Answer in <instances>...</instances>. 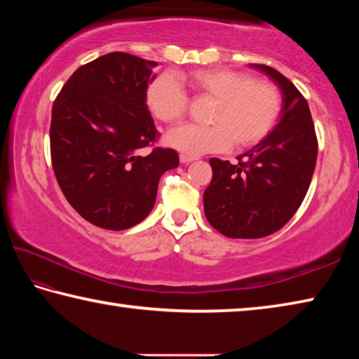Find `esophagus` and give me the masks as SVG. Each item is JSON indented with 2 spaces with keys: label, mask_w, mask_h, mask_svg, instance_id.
Instances as JSON below:
<instances>
[{
  "label": "esophagus",
  "mask_w": 359,
  "mask_h": 359,
  "mask_svg": "<svg viewBox=\"0 0 359 359\" xmlns=\"http://www.w3.org/2000/svg\"><path fill=\"white\" fill-rule=\"evenodd\" d=\"M196 160L194 156H188V155H180V163H184V165H188V163H191Z\"/></svg>",
  "instance_id": "obj_1"
}]
</instances>
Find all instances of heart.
I'll return each instance as SVG.
<instances>
[{
    "instance_id": "obj_1",
    "label": "heart",
    "mask_w": 359,
    "mask_h": 359,
    "mask_svg": "<svg viewBox=\"0 0 359 359\" xmlns=\"http://www.w3.org/2000/svg\"><path fill=\"white\" fill-rule=\"evenodd\" d=\"M187 85L196 98L215 100L209 126H180L166 136L169 147L198 156L258 144L274 126L280 112V92L264 79L233 69H196L188 74H161L149 83L145 104L163 123H177L187 112Z\"/></svg>"
}]
</instances>
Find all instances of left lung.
<instances>
[{
    "label": "left lung",
    "instance_id": "1",
    "mask_svg": "<svg viewBox=\"0 0 359 359\" xmlns=\"http://www.w3.org/2000/svg\"><path fill=\"white\" fill-rule=\"evenodd\" d=\"M282 92V112L269 135L239 163L210 158L212 182L204 191V214L218 233L233 239L266 238L287 224L311 185L318 142L311 109L293 82L266 65Z\"/></svg>",
    "mask_w": 359,
    "mask_h": 359
}]
</instances>
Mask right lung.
I'll list each match as a JSON object with an SVG mask.
<instances>
[{
    "label": "right lung",
    "instance_id": "right-lung-1",
    "mask_svg": "<svg viewBox=\"0 0 359 359\" xmlns=\"http://www.w3.org/2000/svg\"><path fill=\"white\" fill-rule=\"evenodd\" d=\"M155 62L112 52L79 68L52 107L53 172L68 203L95 226L121 231L154 209L160 177L179 166L172 149L139 150L158 131L145 104Z\"/></svg>",
    "mask_w": 359,
    "mask_h": 359
}]
</instances>
